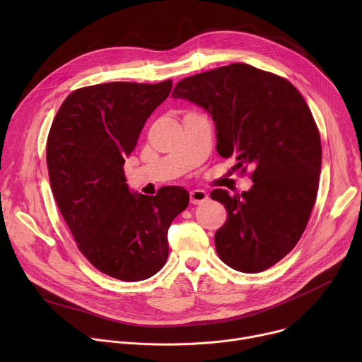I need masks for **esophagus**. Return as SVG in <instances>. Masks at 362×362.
I'll return each mask as SVG.
<instances>
[{
  "instance_id": "1",
  "label": "esophagus",
  "mask_w": 362,
  "mask_h": 362,
  "mask_svg": "<svg viewBox=\"0 0 362 362\" xmlns=\"http://www.w3.org/2000/svg\"><path fill=\"white\" fill-rule=\"evenodd\" d=\"M208 199H209V194L206 193L204 190L196 189V190H192V192H190V203H193V204L204 203Z\"/></svg>"
}]
</instances>
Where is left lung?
I'll list each match as a JSON object with an SVG mask.
<instances>
[{
  "mask_svg": "<svg viewBox=\"0 0 362 362\" xmlns=\"http://www.w3.org/2000/svg\"><path fill=\"white\" fill-rule=\"evenodd\" d=\"M172 95L212 116L222 158L253 169L247 192L211 193L228 211L219 257L245 274L271 268L300 239L317 199L322 150L311 110L286 78L243 63L186 77Z\"/></svg>",
  "mask_w": 362,
  "mask_h": 362,
  "instance_id": "8db88e82",
  "label": "left lung"
}]
</instances>
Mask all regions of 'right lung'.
<instances>
[{"instance_id": "add662e5", "label": "right lung", "mask_w": 362, "mask_h": 362, "mask_svg": "<svg viewBox=\"0 0 362 362\" xmlns=\"http://www.w3.org/2000/svg\"><path fill=\"white\" fill-rule=\"evenodd\" d=\"M170 90L172 80L78 88L63 101L47 139L51 190L77 247L94 268L126 282L165 267L169 226L189 204L180 186L133 193L123 169Z\"/></svg>"}]
</instances>
